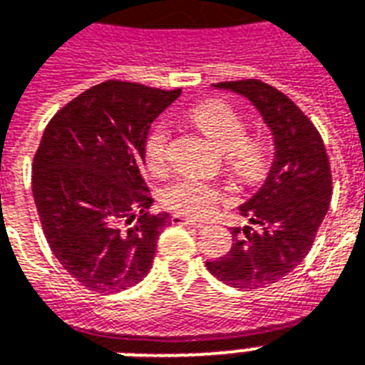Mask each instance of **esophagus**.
<instances>
[{
	"label": "esophagus",
	"instance_id": "34e87169",
	"mask_svg": "<svg viewBox=\"0 0 365 365\" xmlns=\"http://www.w3.org/2000/svg\"><path fill=\"white\" fill-rule=\"evenodd\" d=\"M172 224H176V226H191V227H197V230L205 227V222L185 218V216H182V214H174V216H172Z\"/></svg>",
	"mask_w": 365,
	"mask_h": 365
}]
</instances>
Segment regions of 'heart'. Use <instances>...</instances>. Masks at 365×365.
I'll return each mask as SVG.
<instances>
[{
	"instance_id": "1",
	"label": "heart",
	"mask_w": 365,
	"mask_h": 365,
	"mask_svg": "<svg viewBox=\"0 0 365 365\" xmlns=\"http://www.w3.org/2000/svg\"><path fill=\"white\" fill-rule=\"evenodd\" d=\"M191 118L201 128L220 151L226 155L227 168L245 182H255L264 176L268 168V147L262 139L247 138V122L243 115L224 101H207L197 105ZM168 153V130L164 124L153 128L145 145L147 166L153 172H160L166 164ZM220 191L214 185L182 178L170 183L163 191V205L174 212L189 216H205L220 201Z\"/></svg>"
}]
</instances>
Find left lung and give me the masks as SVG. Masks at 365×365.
Segmentation results:
<instances>
[{
  "instance_id": "8db88e82",
  "label": "left lung",
  "mask_w": 365,
  "mask_h": 365,
  "mask_svg": "<svg viewBox=\"0 0 365 365\" xmlns=\"http://www.w3.org/2000/svg\"><path fill=\"white\" fill-rule=\"evenodd\" d=\"M247 97L274 135V163L257 193L239 210L250 226L233 227L226 257L208 272L232 287L260 289L279 282L312 249L331 201V168L324 141L287 96L260 80L214 83Z\"/></svg>"
}]
</instances>
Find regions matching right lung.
<instances>
[{"label":"right lung","instance_id":"right-lung-1","mask_svg":"<svg viewBox=\"0 0 365 365\" xmlns=\"http://www.w3.org/2000/svg\"><path fill=\"white\" fill-rule=\"evenodd\" d=\"M180 93L108 80L61 108L41 135L32 164L36 208L53 255L83 287L116 293L151 269L172 218L145 212L153 205L141 174L147 135Z\"/></svg>","mask_w":365,"mask_h":365}]
</instances>
